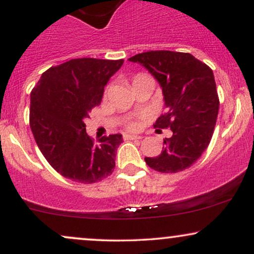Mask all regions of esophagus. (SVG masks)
I'll list each match as a JSON object with an SVG mask.
<instances>
[{"instance_id": "1", "label": "esophagus", "mask_w": 254, "mask_h": 254, "mask_svg": "<svg viewBox=\"0 0 254 254\" xmlns=\"http://www.w3.org/2000/svg\"><path fill=\"white\" fill-rule=\"evenodd\" d=\"M124 139H141V136H137V135H131V133H124L123 135Z\"/></svg>"}]
</instances>
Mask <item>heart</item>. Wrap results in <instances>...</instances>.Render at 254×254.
Segmentation results:
<instances>
[{
	"instance_id": "obj_1",
	"label": "heart",
	"mask_w": 254,
	"mask_h": 254,
	"mask_svg": "<svg viewBox=\"0 0 254 254\" xmlns=\"http://www.w3.org/2000/svg\"><path fill=\"white\" fill-rule=\"evenodd\" d=\"M141 77H145V76H143V75H138V76H136L135 78H133V81H136L137 78H141ZM127 129H130V130H136L137 127H138V123H137V122H129V123L127 124Z\"/></svg>"
}]
</instances>
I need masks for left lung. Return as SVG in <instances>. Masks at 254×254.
<instances>
[{
  "mask_svg": "<svg viewBox=\"0 0 254 254\" xmlns=\"http://www.w3.org/2000/svg\"><path fill=\"white\" fill-rule=\"evenodd\" d=\"M139 63L162 88L166 113L154 127L173 131L164 139L160 155L144 157L145 164L161 173H177L191 167L208 148L218 115L214 72L191 54L148 51L129 58Z\"/></svg>",
  "mask_w": 254,
  "mask_h": 254,
  "instance_id": "1",
  "label": "left lung"
}]
</instances>
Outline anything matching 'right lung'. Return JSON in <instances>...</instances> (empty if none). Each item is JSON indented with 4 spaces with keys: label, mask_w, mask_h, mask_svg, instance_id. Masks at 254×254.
I'll return each instance as SVG.
<instances>
[{
    "label": "right lung",
    "mask_w": 254,
    "mask_h": 254,
    "mask_svg": "<svg viewBox=\"0 0 254 254\" xmlns=\"http://www.w3.org/2000/svg\"><path fill=\"white\" fill-rule=\"evenodd\" d=\"M123 60L76 58L51 66L31 92L30 127L40 151L63 177L81 184L112 174L121 133L98 142L86 132L84 119L101 103L110 77Z\"/></svg>",
    "instance_id": "right-lung-1"
}]
</instances>
